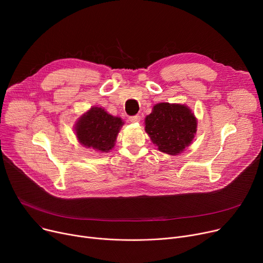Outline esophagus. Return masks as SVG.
I'll use <instances>...</instances> for the list:
<instances>
[{
    "instance_id": "34e87169",
    "label": "esophagus",
    "mask_w": 263,
    "mask_h": 263,
    "mask_svg": "<svg viewBox=\"0 0 263 263\" xmlns=\"http://www.w3.org/2000/svg\"><path fill=\"white\" fill-rule=\"evenodd\" d=\"M129 120L131 122H140L141 121V116L140 115H135V116H131L129 118Z\"/></svg>"
}]
</instances>
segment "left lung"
Returning a JSON list of instances; mask_svg holds the SVG:
<instances>
[{
	"instance_id": "obj_1",
	"label": "left lung",
	"mask_w": 263,
	"mask_h": 263,
	"mask_svg": "<svg viewBox=\"0 0 263 263\" xmlns=\"http://www.w3.org/2000/svg\"><path fill=\"white\" fill-rule=\"evenodd\" d=\"M197 122L187 105L161 102L154 105L151 113L146 116L145 131L159 151L177 156L194 141Z\"/></svg>"
}]
</instances>
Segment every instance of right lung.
Instances as JSON below:
<instances>
[{"mask_svg": "<svg viewBox=\"0 0 263 263\" xmlns=\"http://www.w3.org/2000/svg\"><path fill=\"white\" fill-rule=\"evenodd\" d=\"M123 124L120 117L108 114L103 107L91 106L77 119L74 133L81 145L103 154L114 148Z\"/></svg>", "mask_w": 263, "mask_h": 263, "instance_id": "add662e5", "label": "right lung"}]
</instances>
